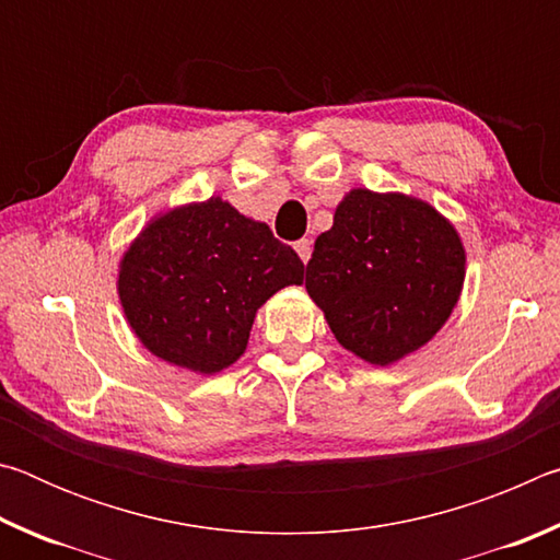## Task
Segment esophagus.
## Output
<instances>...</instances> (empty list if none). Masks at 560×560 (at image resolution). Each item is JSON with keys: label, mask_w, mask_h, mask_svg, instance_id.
Segmentation results:
<instances>
[{"label": "esophagus", "mask_w": 560, "mask_h": 560, "mask_svg": "<svg viewBox=\"0 0 560 560\" xmlns=\"http://www.w3.org/2000/svg\"><path fill=\"white\" fill-rule=\"evenodd\" d=\"M293 249H296V254H299L303 264H308L311 252H314V244H311V240H299L296 244H293Z\"/></svg>", "instance_id": "1"}]
</instances>
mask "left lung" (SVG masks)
Instances as JSON below:
<instances>
[{"instance_id":"8db88e82","label":"left lung","mask_w":560,"mask_h":560,"mask_svg":"<svg viewBox=\"0 0 560 560\" xmlns=\"http://www.w3.org/2000/svg\"><path fill=\"white\" fill-rule=\"evenodd\" d=\"M464 246L432 205L350 189L314 244L306 291L340 346L393 365L444 326L464 283Z\"/></svg>"}]
</instances>
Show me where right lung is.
I'll use <instances>...</instances> for the list:
<instances>
[{"label":"right lung","mask_w":560,"mask_h":560,"mask_svg":"<svg viewBox=\"0 0 560 560\" xmlns=\"http://www.w3.org/2000/svg\"><path fill=\"white\" fill-rule=\"evenodd\" d=\"M303 281L289 244L222 197L158 214L120 259L118 296L150 353L214 375L246 350L257 311Z\"/></svg>","instance_id":"right-lung-1"}]
</instances>
